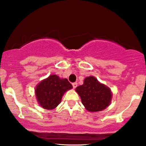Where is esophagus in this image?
<instances>
[{
    "mask_svg": "<svg viewBox=\"0 0 146 146\" xmlns=\"http://www.w3.org/2000/svg\"><path fill=\"white\" fill-rule=\"evenodd\" d=\"M72 85H73V88L75 89L77 86V83H72Z\"/></svg>",
    "mask_w": 146,
    "mask_h": 146,
    "instance_id": "esophagus-1",
    "label": "esophagus"
}]
</instances>
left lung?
<instances>
[{
    "instance_id": "obj_1",
    "label": "left lung",
    "mask_w": 146,
    "mask_h": 146,
    "mask_svg": "<svg viewBox=\"0 0 146 146\" xmlns=\"http://www.w3.org/2000/svg\"><path fill=\"white\" fill-rule=\"evenodd\" d=\"M85 108L89 111H100L106 109L111 102L110 89L102 84L94 77L84 79L82 85L76 88Z\"/></svg>"
}]
</instances>
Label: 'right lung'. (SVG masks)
<instances>
[{"label": "right lung", "mask_w": 146, "mask_h": 146, "mask_svg": "<svg viewBox=\"0 0 146 146\" xmlns=\"http://www.w3.org/2000/svg\"><path fill=\"white\" fill-rule=\"evenodd\" d=\"M72 87L67 79H60L57 75H52L36 86V99L42 108L53 110L61 103L64 93Z\"/></svg>", "instance_id": "right-lung-1"}]
</instances>
